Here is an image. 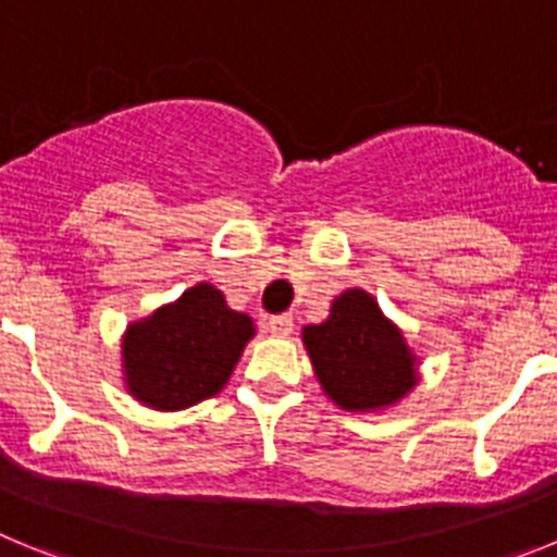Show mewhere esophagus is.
Here are the masks:
<instances>
[{"label":"esophagus","mask_w":557,"mask_h":557,"mask_svg":"<svg viewBox=\"0 0 557 557\" xmlns=\"http://www.w3.org/2000/svg\"><path fill=\"white\" fill-rule=\"evenodd\" d=\"M268 332L273 337H287L293 332V314H273L268 321Z\"/></svg>","instance_id":"34e87169"}]
</instances>
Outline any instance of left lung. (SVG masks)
<instances>
[{
  "label": "left lung",
  "instance_id": "obj_1",
  "mask_svg": "<svg viewBox=\"0 0 557 557\" xmlns=\"http://www.w3.org/2000/svg\"><path fill=\"white\" fill-rule=\"evenodd\" d=\"M314 376L334 405L373 412L396 405L418 382V357L366 289H346L318 326L304 329Z\"/></svg>",
  "mask_w": 557,
  "mask_h": 557
}]
</instances>
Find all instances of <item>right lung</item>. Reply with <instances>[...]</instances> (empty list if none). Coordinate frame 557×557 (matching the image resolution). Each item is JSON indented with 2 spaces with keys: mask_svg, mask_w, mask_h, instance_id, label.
Segmentation results:
<instances>
[{
  "mask_svg": "<svg viewBox=\"0 0 557 557\" xmlns=\"http://www.w3.org/2000/svg\"><path fill=\"white\" fill-rule=\"evenodd\" d=\"M256 329L225 295L200 282L175 304L127 326L122 371L136 401L152 410H184L218 396Z\"/></svg>",
  "mask_w": 557,
  "mask_h": 557,
  "instance_id": "1",
  "label": "right lung"
}]
</instances>
